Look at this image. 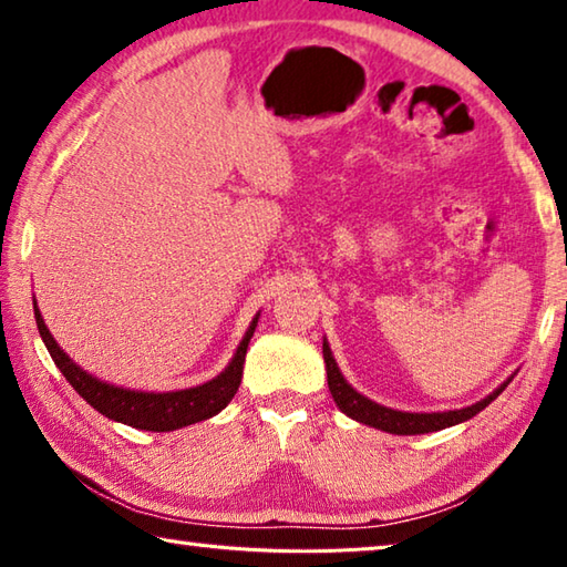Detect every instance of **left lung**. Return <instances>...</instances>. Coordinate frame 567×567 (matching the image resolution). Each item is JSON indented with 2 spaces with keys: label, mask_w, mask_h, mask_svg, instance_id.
Wrapping results in <instances>:
<instances>
[{
  "label": "left lung",
  "mask_w": 567,
  "mask_h": 567,
  "mask_svg": "<svg viewBox=\"0 0 567 567\" xmlns=\"http://www.w3.org/2000/svg\"><path fill=\"white\" fill-rule=\"evenodd\" d=\"M322 358H324V368H328V385L338 408L344 412V415L362 422V425L385 430V433L392 435H422V433H435V430H445L453 427L457 422H465L470 417H475L480 410H485L491 402L501 395V392L511 385V378H507L501 388L493 390L485 400L475 402V405L463 408V410H447V412H402V410H392V408H382L378 402L368 400L360 395L348 380L342 378V372L334 362L328 340H322Z\"/></svg>",
  "instance_id": "left-lung-1"
}]
</instances>
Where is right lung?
I'll list each match as a JSON object with an SVG mask.
<instances>
[{"instance_id":"obj_1","label":"right lung","mask_w":567,"mask_h":567,"mask_svg":"<svg viewBox=\"0 0 567 567\" xmlns=\"http://www.w3.org/2000/svg\"><path fill=\"white\" fill-rule=\"evenodd\" d=\"M257 318H260V315H255V320L249 322V328L245 332L243 342H239L233 362H229L217 378L205 382V385L187 388V390L142 392V390L110 385V382L90 375L87 370H82L80 364L72 362L70 354L56 344L52 332L47 330L40 307L34 302L37 330H40L47 350H50L54 364L62 370L66 382H70V385L80 392V395L87 400L94 410L102 412L104 417H110L114 422H124V425L137 427V430H152V433H169V430L195 425V422L213 417L219 410H225L229 405V400L235 398L239 382H243L247 344L252 340Z\"/></svg>"}]
</instances>
